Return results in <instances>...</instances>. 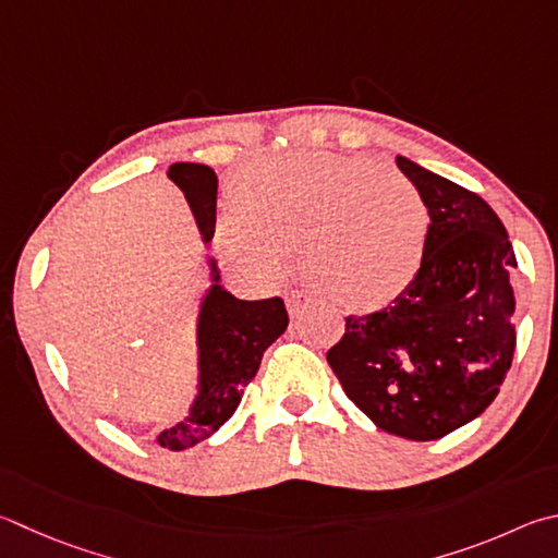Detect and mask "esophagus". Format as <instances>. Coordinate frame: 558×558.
I'll return each mask as SVG.
<instances>
[{"label": "esophagus", "instance_id": "34e87169", "mask_svg": "<svg viewBox=\"0 0 558 558\" xmlns=\"http://www.w3.org/2000/svg\"><path fill=\"white\" fill-rule=\"evenodd\" d=\"M310 302H312V298L307 295V292H300V290H290L286 298V305H288V312L292 314V317H298V314L305 310Z\"/></svg>", "mask_w": 558, "mask_h": 558}]
</instances>
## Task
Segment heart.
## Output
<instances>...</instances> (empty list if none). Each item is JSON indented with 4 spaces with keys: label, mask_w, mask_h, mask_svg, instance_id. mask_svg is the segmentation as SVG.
<instances>
[{
    "label": "heart",
    "mask_w": 558,
    "mask_h": 558,
    "mask_svg": "<svg viewBox=\"0 0 558 558\" xmlns=\"http://www.w3.org/2000/svg\"><path fill=\"white\" fill-rule=\"evenodd\" d=\"M234 202L221 241L239 266L276 278L298 251L312 286L347 307L398 298L427 251V199L366 158L292 150L258 160L239 175Z\"/></svg>",
    "instance_id": "1"
}]
</instances>
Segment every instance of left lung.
I'll use <instances>...</instances> for the list:
<instances>
[{
	"instance_id": "left-lung-1",
	"label": "left lung",
	"mask_w": 558,
	"mask_h": 558,
	"mask_svg": "<svg viewBox=\"0 0 558 558\" xmlns=\"http://www.w3.org/2000/svg\"><path fill=\"white\" fill-rule=\"evenodd\" d=\"M395 160L427 199V251L392 305L347 317L327 361L376 427L432 441L478 417L500 392L518 341V258L488 202L410 158Z\"/></svg>"
}]
</instances>
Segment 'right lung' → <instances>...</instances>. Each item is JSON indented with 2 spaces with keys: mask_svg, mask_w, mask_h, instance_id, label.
I'll return each mask as SVG.
<instances>
[{
  "mask_svg": "<svg viewBox=\"0 0 558 558\" xmlns=\"http://www.w3.org/2000/svg\"><path fill=\"white\" fill-rule=\"evenodd\" d=\"M168 178L185 195L202 241H211L217 225V173L202 163H173ZM197 312V395L185 420L158 434L163 449L182 451L209 439L236 412L246 385L256 378L266 349L288 329L280 298L239 300L221 288L215 258Z\"/></svg>",
  "mask_w": 558,
  "mask_h": 558,
  "instance_id": "right-lung-1",
  "label": "right lung"
}]
</instances>
